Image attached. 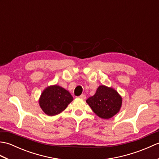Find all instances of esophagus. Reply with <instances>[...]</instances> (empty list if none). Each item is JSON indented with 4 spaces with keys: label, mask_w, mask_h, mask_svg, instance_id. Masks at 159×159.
<instances>
[{
    "label": "esophagus",
    "mask_w": 159,
    "mask_h": 159,
    "mask_svg": "<svg viewBox=\"0 0 159 159\" xmlns=\"http://www.w3.org/2000/svg\"><path fill=\"white\" fill-rule=\"evenodd\" d=\"M79 98H80V99L85 100L86 98V96L85 95V94H82V95H80Z\"/></svg>",
    "instance_id": "34e87169"
}]
</instances>
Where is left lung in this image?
Listing matches in <instances>:
<instances>
[{
    "label": "left lung",
    "instance_id": "1",
    "mask_svg": "<svg viewBox=\"0 0 159 159\" xmlns=\"http://www.w3.org/2000/svg\"><path fill=\"white\" fill-rule=\"evenodd\" d=\"M86 102L98 116L102 119H109L120 111L122 98L112 87L100 85L96 93Z\"/></svg>",
    "mask_w": 159,
    "mask_h": 159
}]
</instances>
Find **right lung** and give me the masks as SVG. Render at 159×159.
Instances as JSON below:
<instances>
[{
  "instance_id": "1",
  "label": "right lung",
  "mask_w": 159,
  "mask_h": 159,
  "mask_svg": "<svg viewBox=\"0 0 159 159\" xmlns=\"http://www.w3.org/2000/svg\"><path fill=\"white\" fill-rule=\"evenodd\" d=\"M73 100L70 93L59 85H51L43 91L39 104L42 111L49 116H56L66 109Z\"/></svg>"
}]
</instances>
